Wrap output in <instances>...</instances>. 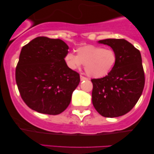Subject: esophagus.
I'll return each mask as SVG.
<instances>
[{"mask_svg":"<svg viewBox=\"0 0 154 154\" xmlns=\"http://www.w3.org/2000/svg\"><path fill=\"white\" fill-rule=\"evenodd\" d=\"M80 79H81V81H86V80H88V79L86 77H84L83 75H81L80 76Z\"/></svg>","mask_w":154,"mask_h":154,"instance_id":"1","label":"esophagus"}]
</instances>
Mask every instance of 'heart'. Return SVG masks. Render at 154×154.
Masks as SVG:
<instances>
[{"label":"heart","instance_id":"obj_1","mask_svg":"<svg viewBox=\"0 0 154 154\" xmlns=\"http://www.w3.org/2000/svg\"><path fill=\"white\" fill-rule=\"evenodd\" d=\"M69 68L75 70L84 64L86 73L93 78H102L108 75L117 62V54L111 48L88 45L79 48L76 54L68 52L64 57Z\"/></svg>","mask_w":154,"mask_h":154}]
</instances>
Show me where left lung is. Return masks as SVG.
<instances>
[{
	"mask_svg": "<svg viewBox=\"0 0 154 154\" xmlns=\"http://www.w3.org/2000/svg\"><path fill=\"white\" fill-rule=\"evenodd\" d=\"M98 42L114 50L117 62L106 76L91 80L92 104L102 116H121L135 106L144 90L142 57L140 50L125 39L109 38Z\"/></svg>",
	"mask_w": 154,
	"mask_h": 154,
	"instance_id": "obj_1",
	"label": "left lung"
}]
</instances>
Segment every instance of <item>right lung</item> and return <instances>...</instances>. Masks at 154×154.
<instances>
[{
    "label": "right lung",
    "instance_id": "obj_1",
    "mask_svg": "<svg viewBox=\"0 0 154 154\" xmlns=\"http://www.w3.org/2000/svg\"><path fill=\"white\" fill-rule=\"evenodd\" d=\"M69 46L60 39L39 36L23 46L15 79L21 97L41 113L57 115L70 104L80 75L66 64Z\"/></svg>",
    "mask_w": 154,
    "mask_h": 154
}]
</instances>
